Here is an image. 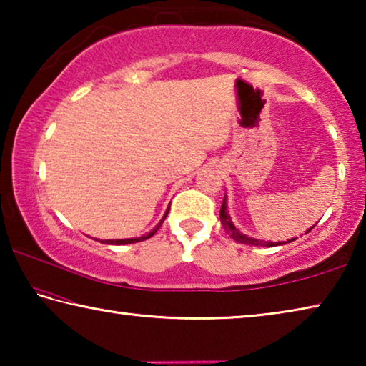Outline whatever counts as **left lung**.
<instances>
[{"label": "left lung", "instance_id": "1", "mask_svg": "<svg viewBox=\"0 0 366 366\" xmlns=\"http://www.w3.org/2000/svg\"><path fill=\"white\" fill-rule=\"evenodd\" d=\"M219 218H221L222 227L226 229V232H227L229 235H231V237L235 240V242H239V244L253 245V247H277V245H286V244H289V242H294V240L297 239V237H294V239L281 240V242H271V240H258V239H255V237H249V235H247V234L240 232L239 229L234 226V222H232V219H231V214H229V212H227V197H226V195H224V200H222V205H221ZM315 226H317V224H315ZM315 226H312V227L308 229V231H305V234H308L310 231H312V229H313Z\"/></svg>", "mask_w": 366, "mask_h": 366}]
</instances>
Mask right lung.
<instances>
[{
  "label": "right lung",
  "instance_id": "1",
  "mask_svg": "<svg viewBox=\"0 0 366 366\" xmlns=\"http://www.w3.org/2000/svg\"><path fill=\"white\" fill-rule=\"evenodd\" d=\"M169 207H171V203H169ZM169 207H168V209H166V213L163 214V218H161V221L158 222L157 226H154V227L152 229L150 232H147V234H144V235H140V237H131V239H108V240H98V242H102V244H108V245H126V244H135V242H142V240L150 239L152 235L157 234V231H158V229L161 227V224H163V222H164L166 216H168V213H169Z\"/></svg>",
  "mask_w": 366,
  "mask_h": 366
}]
</instances>
